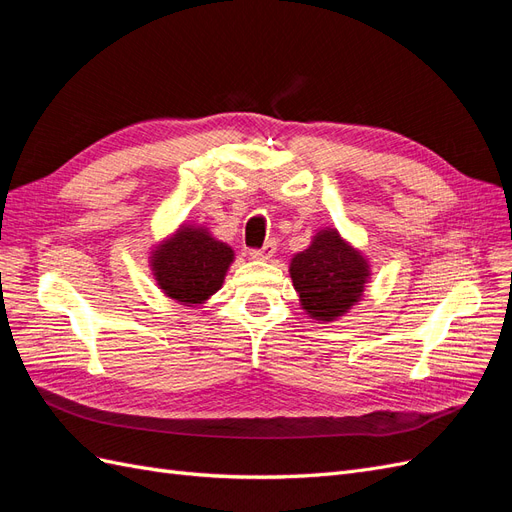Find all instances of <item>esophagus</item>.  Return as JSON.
<instances>
[{
	"label": "esophagus",
	"instance_id": "1",
	"mask_svg": "<svg viewBox=\"0 0 512 512\" xmlns=\"http://www.w3.org/2000/svg\"><path fill=\"white\" fill-rule=\"evenodd\" d=\"M275 250H277V245H275V241L271 239V241H267L265 245H262L260 250H250V256H252L254 260H269V258L275 254Z\"/></svg>",
	"mask_w": 512,
	"mask_h": 512
}]
</instances>
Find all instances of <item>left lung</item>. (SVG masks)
Listing matches in <instances>:
<instances>
[{
  "mask_svg": "<svg viewBox=\"0 0 512 512\" xmlns=\"http://www.w3.org/2000/svg\"><path fill=\"white\" fill-rule=\"evenodd\" d=\"M367 258L335 228L316 232L307 250L290 260L292 286L301 307L314 320L333 322L361 301L369 280Z\"/></svg>",
  "mask_w": 512,
  "mask_h": 512,
  "instance_id": "left-lung-1",
  "label": "left lung"
}]
</instances>
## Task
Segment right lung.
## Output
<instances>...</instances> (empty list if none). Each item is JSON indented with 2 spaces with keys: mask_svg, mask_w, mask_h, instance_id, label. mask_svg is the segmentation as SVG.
<instances>
[{
  "mask_svg": "<svg viewBox=\"0 0 512 512\" xmlns=\"http://www.w3.org/2000/svg\"><path fill=\"white\" fill-rule=\"evenodd\" d=\"M232 260V247L211 237L205 226L183 224L151 252V271L168 299L200 305L222 288Z\"/></svg>",
  "mask_w": 512,
  "mask_h": 512,
  "instance_id": "obj_1",
  "label": "right lung"
}]
</instances>
